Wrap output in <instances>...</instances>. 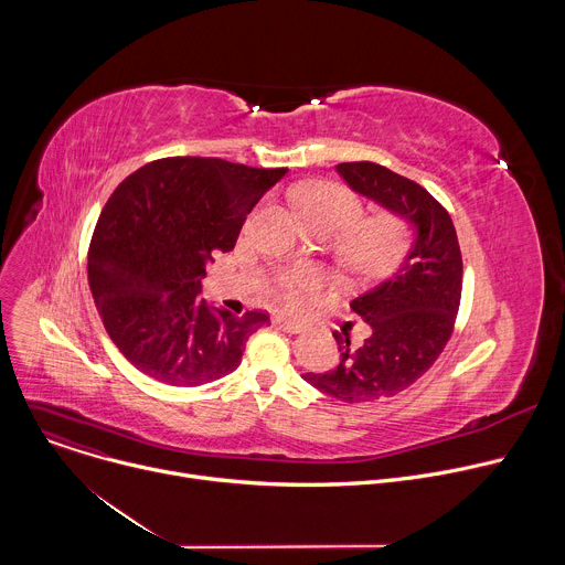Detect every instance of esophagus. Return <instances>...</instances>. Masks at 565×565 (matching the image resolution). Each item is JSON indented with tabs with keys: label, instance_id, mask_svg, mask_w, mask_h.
Wrapping results in <instances>:
<instances>
[{
	"label": "esophagus",
	"instance_id": "34e87169",
	"mask_svg": "<svg viewBox=\"0 0 565 565\" xmlns=\"http://www.w3.org/2000/svg\"><path fill=\"white\" fill-rule=\"evenodd\" d=\"M275 324H277L281 331L290 333V335H297V333H301V331L306 329L303 321L292 319V317H286V315H277V317H275Z\"/></svg>",
	"mask_w": 565,
	"mask_h": 565
}]
</instances>
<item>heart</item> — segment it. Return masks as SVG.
<instances>
[{"instance_id":"b5f03b06","label":"heart","mask_w":565,"mask_h":565,"mask_svg":"<svg viewBox=\"0 0 565 565\" xmlns=\"http://www.w3.org/2000/svg\"><path fill=\"white\" fill-rule=\"evenodd\" d=\"M297 207L312 227L340 232L338 257L358 277H382L393 273L412 250V225L393 212L362 216L360 196L340 183H312L295 192ZM321 284L319 270L292 268L277 277L275 288L290 306H303Z\"/></svg>"}]
</instances>
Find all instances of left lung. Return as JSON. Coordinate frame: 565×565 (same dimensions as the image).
Masks as SVG:
<instances>
[{
	"mask_svg": "<svg viewBox=\"0 0 565 565\" xmlns=\"http://www.w3.org/2000/svg\"><path fill=\"white\" fill-rule=\"evenodd\" d=\"M338 172L351 190L399 214L416 230L399 268L351 301L369 324V338L353 347L347 331H335L338 366L303 373L315 388L353 405L405 391L438 360L456 324L462 257L449 212L423 185L371 160L340 163Z\"/></svg>",
	"mask_w": 565,
	"mask_h": 565,
	"instance_id": "left-lung-1",
	"label": "left lung"
}]
</instances>
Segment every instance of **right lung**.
Wrapping results in <instances>:
<instances>
[{"mask_svg": "<svg viewBox=\"0 0 565 565\" xmlns=\"http://www.w3.org/2000/svg\"><path fill=\"white\" fill-rule=\"evenodd\" d=\"M223 158L151 160L109 196L89 246V286L118 351L145 375L199 386L232 373L264 310L201 299L205 264L230 253L246 216L286 174Z\"/></svg>", "mask_w": 565, "mask_h": 565, "instance_id": "obj_1", "label": "right lung"}]
</instances>
